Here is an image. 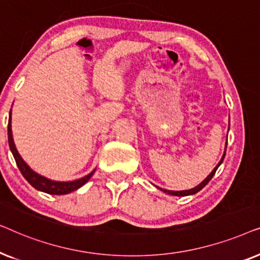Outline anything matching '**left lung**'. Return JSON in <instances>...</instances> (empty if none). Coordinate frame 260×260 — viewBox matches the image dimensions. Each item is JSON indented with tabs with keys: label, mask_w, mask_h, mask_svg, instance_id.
Here are the masks:
<instances>
[{
	"label": "left lung",
	"mask_w": 260,
	"mask_h": 260,
	"mask_svg": "<svg viewBox=\"0 0 260 260\" xmlns=\"http://www.w3.org/2000/svg\"><path fill=\"white\" fill-rule=\"evenodd\" d=\"M225 155H226V150H225V154H223V156H222V158H221V161H220L219 163H218V166L215 167L214 169H213V172L209 174V175L206 177V179L202 181V182L199 184V186H197L195 188H193V189H189V190H181V191H174V190H167V189H162V188H159V189H161L162 191H165V193H167V194H170V195H176V197H186V195H191V194H195V193H198V191H200L202 188H204L206 184H207L209 181L212 180V177L214 176V174H215V172H216V169L219 168V166L221 165L222 163V161H223V158H225Z\"/></svg>",
	"instance_id": "8db88e82"
}]
</instances>
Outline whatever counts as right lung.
I'll use <instances>...</instances> for the list:
<instances>
[{"instance_id":"1","label":"right lung","mask_w":260,"mask_h":260,"mask_svg":"<svg viewBox=\"0 0 260 260\" xmlns=\"http://www.w3.org/2000/svg\"><path fill=\"white\" fill-rule=\"evenodd\" d=\"M12 111H10L9 116V122H8V142H9V148L13 152L14 158H15L16 166L19 167L21 174H22L24 179H26L28 182H29L31 186H33L35 189L45 191V193L53 194V195H62V194H69L71 191L78 189L81 186H84L85 183L87 182L88 180L91 179V176L93 175L94 170L92 173L88 174V175L81 177L79 180L71 181V182H56V181H51L46 179L44 176H40L39 174L34 173L29 167H28L26 163L23 162V159L20 157L19 152H17L15 144H14L13 141V135H12Z\"/></svg>"}]
</instances>
